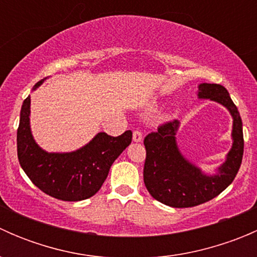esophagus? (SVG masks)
Wrapping results in <instances>:
<instances>
[{"label": "esophagus", "instance_id": "obj_1", "mask_svg": "<svg viewBox=\"0 0 257 257\" xmlns=\"http://www.w3.org/2000/svg\"><path fill=\"white\" fill-rule=\"evenodd\" d=\"M133 141L136 142V143H139V142L143 141V134H142L141 131L133 132Z\"/></svg>", "mask_w": 257, "mask_h": 257}]
</instances>
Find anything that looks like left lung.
I'll return each instance as SVG.
<instances>
[{"mask_svg":"<svg viewBox=\"0 0 257 257\" xmlns=\"http://www.w3.org/2000/svg\"><path fill=\"white\" fill-rule=\"evenodd\" d=\"M198 88L200 99L220 103L231 114L232 147L226 160L216 169V174L208 175L179 150L175 137L178 120L163 124L158 132L145 137L144 184L155 200L172 208H191L214 199L232 183L242 160V121L229 92L222 85L210 83H201Z\"/></svg>","mask_w":257,"mask_h":257,"instance_id":"1","label":"left lung"}]
</instances>
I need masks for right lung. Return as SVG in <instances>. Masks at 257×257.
Listing matches in <instances>:
<instances>
[{
  "instance_id": "obj_1",
  "label": "right lung",
  "mask_w": 257,
  "mask_h": 257,
  "mask_svg": "<svg viewBox=\"0 0 257 257\" xmlns=\"http://www.w3.org/2000/svg\"><path fill=\"white\" fill-rule=\"evenodd\" d=\"M45 79L35 84L36 90ZM31 97L23 100L17 129V155L23 172L38 189L63 201L94 195L108 177L114 160L131 144L132 132L119 137L98 133L84 147L69 153H48L33 139L30 125Z\"/></svg>"
}]
</instances>
